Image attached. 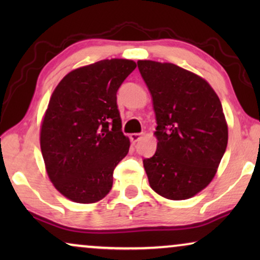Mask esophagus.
I'll use <instances>...</instances> for the list:
<instances>
[{
	"mask_svg": "<svg viewBox=\"0 0 260 260\" xmlns=\"http://www.w3.org/2000/svg\"><path fill=\"white\" fill-rule=\"evenodd\" d=\"M141 138H142V134H131V135H130V140L133 141L134 143H135V142L140 141Z\"/></svg>",
	"mask_w": 260,
	"mask_h": 260,
	"instance_id": "34e87169",
	"label": "esophagus"
}]
</instances>
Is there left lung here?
Instances as JSON below:
<instances>
[{
    "label": "left lung",
    "mask_w": 260,
    "mask_h": 260,
    "mask_svg": "<svg viewBox=\"0 0 260 260\" xmlns=\"http://www.w3.org/2000/svg\"><path fill=\"white\" fill-rule=\"evenodd\" d=\"M151 94L157 149L143 159L149 184L170 200H186L214 177L229 130L220 99L201 77L169 62L138 60Z\"/></svg>",
    "instance_id": "8db88e82"
}]
</instances>
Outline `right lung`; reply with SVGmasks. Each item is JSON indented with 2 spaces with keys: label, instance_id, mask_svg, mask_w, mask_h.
Returning <instances> with one entry per match:
<instances>
[{
  "label": "right lung",
  "instance_id": "right-lung-1",
  "mask_svg": "<svg viewBox=\"0 0 260 260\" xmlns=\"http://www.w3.org/2000/svg\"><path fill=\"white\" fill-rule=\"evenodd\" d=\"M136 62L101 60L58 84L42 120L40 145L54 187L70 200L92 204L111 190L113 170L129 152L117 91Z\"/></svg>",
  "mask_w": 260,
  "mask_h": 260
}]
</instances>
